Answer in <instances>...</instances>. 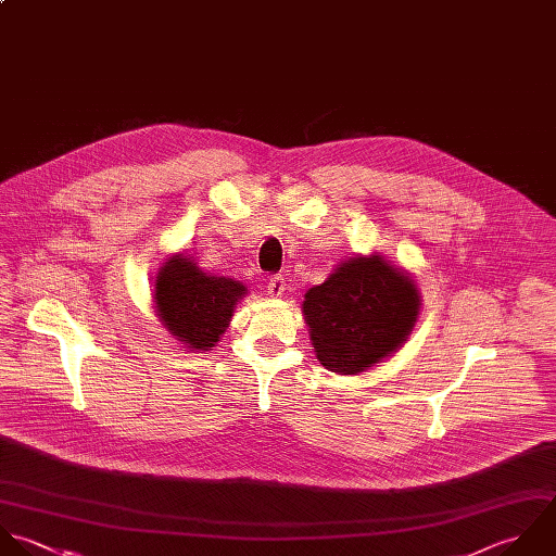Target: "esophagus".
Segmentation results:
<instances>
[{"label":"esophagus","mask_w":556,"mask_h":556,"mask_svg":"<svg viewBox=\"0 0 556 556\" xmlns=\"http://www.w3.org/2000/svg\"><path fill=\"white\" fill-rule=\"evenodd\" d=\"M286 292V279L281 275H275L268 279V294L270 296H281Z\"/></svg>","instance_id":"obj_1"}]
</instances>
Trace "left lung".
Listing matches in <instances>:
<instances>
[{
  "mask_svg": "<svg viewBox=\"0 0 556 556\" xmlns=\"http://www.w3.org/2000/svg\"><path fill=\"white\" fill-rule=\"evenodd\" d=\"M422 296L416 279L379 253L340 262L305 292L303 316L316 359L338 375H362L412 336Z\"/></svg>",
  "mask_w": 556,
  "mask_h": 556,
  "instance_id": "1",
  "label": "left lung"
}]
</instances>
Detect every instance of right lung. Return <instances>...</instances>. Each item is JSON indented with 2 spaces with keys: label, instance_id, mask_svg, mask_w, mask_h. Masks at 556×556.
<instances>
[{
  "label": "right lung",
  "instance_id": "add662e5",
  "mask_svg": "<svg viewBox=\"0 0 556 556\" xmlns=\"http://www.w3.org/2000/svg\"><path fill=\"white\" fill-rule=\"evenodd\" d=\"M249 294L242 281L205 273L190 255L173 253L153 281L160 325L188 351H212Z\"/></svg>",
  "mask_w": 556,
  "mask_h": 556
}]
</instances>
